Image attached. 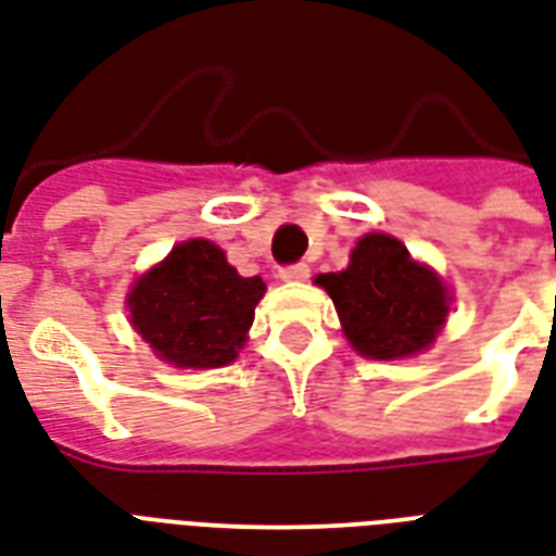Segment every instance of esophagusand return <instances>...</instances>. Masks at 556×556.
Here are the masks:
<instances>
[{
    "label": "esophagus",
    "mask_w": 556,
    "mask_h": 556,
    "mask_svg": "<svg viewBox=\"0 0 556 556\" xmlns=\"http://www.w3.org/2000/svg\"><path fill=\"white\" fill-rule=\"evenodd\" d=\"M281 281H307L311 278V266L307 263H293V266H281L278 269Z\"/></svg>",
    "instance_id": "obj_1"
}]
</instances>
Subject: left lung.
<instances>
[{"label": "left lung", "mask_w": 556, "mask_h": 556, "mask_svg": "<svg viewBox=\"0 0 556 556\" xmlns=\"http://www.w3.org/2000/svg\"><path fill=\"white\" fill-rule=\"evenodd\" d=\"M342 331L363 357L399 361L428 349L448 316V290L387 233H366L342 273L319 275Z\"/></svg>", "instance_id": "1"}]
</instances>
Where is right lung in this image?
<instances>
[{"label":"right lung","mask_w":556,"mask_h":556,"mask_svg":"<svg viewBox=\"0 0 556 556\" xmlns=\"http://www.w3.org/2000/svg\"><path fill=\"white\" fill-rule=\"evenodd\" d=\"M266 283L237 275L207 240L175 245L128 293L137 333L175 366L216 369L237 357Z\"/></svg>","instance_id":"1"}]
</instances>
